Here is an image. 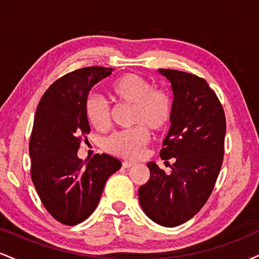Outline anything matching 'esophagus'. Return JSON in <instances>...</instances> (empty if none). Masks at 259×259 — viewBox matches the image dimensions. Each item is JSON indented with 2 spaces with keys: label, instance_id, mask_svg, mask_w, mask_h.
Returning <instances> with one entry per match:
<instances>
[{
  "label": "esophagus",
  "instance_id": "34e87169",
  "mask_svg": "<svg viewBox=\"0 0 259 259\" xmlns=\"http://www.w3.org/2000/svg\"><path fill=\"white\" fill-rule=\"evenodd\" d=\"M136 163L135 162H132V160H124L123 162V167L124 168H130V167H134Z\"/></svg>",
  "mask_w": 259,
  "mask_h": 259
}]
</instances>
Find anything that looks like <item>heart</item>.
<instances>
[{"label": "heart", "instance_id": "b5f03b06", "mask_svg": "<svg viewBox=\"0 0 259 259\" xmlns=\"http://www.w3.org/2000/svg\"><path fill=\"white\" fill-rule=\"evenodd\" d=\"M115 102L133 107L132 124L138 125L125 132L112 134L106 140L108 152L123 158H136L150 140V132H162L173 118V99L162 89H153L151 82L136 74H124L113 80L108 88ZM85 114L95 129L106 130L109 125V108L102 99L89 97Z\"/></svg>", "mask_w": 259, "mask_h": 259}]
</instances>
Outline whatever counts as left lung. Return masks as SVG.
I'll list each match as a JSON object with an SVG mask.
<instances>
[{"mask_svg": "<svg viewBox=\"0 0 259 259\" xmlns=\"http://www.w3.org/2000/svg\"><path fill=\"white\" fill-rule=\"evenodd\" d=\"M170 81L173 118L160 158L174 159L165 174L148 162L150 180L139 189L140 206L148 218L174 228L191 219L213 191L224 156L225 115L204 79L180 70L158 69Z\"/></svg>", "mask_w": 259, "mask_h": 259, "instance_id": "8db88e82", "label": "left lung"}]
</instances>
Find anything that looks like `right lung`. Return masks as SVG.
<instances>
[{"label": "right lung", "mask_w": 259, "mask_h": 259, "mask_svg": "<svg viewBox=\"0 0 259 259\" xmlns=\"http://www.w3.org/2000/svg\"><path fill=\"white\" fill-rule=\"evenodd\" d=\"M112 72L86 67L65 74L47 89L35 113L29 144L31 180L47 212L62 224L88 219L107 179L121 167L119 159L106 153L89 162L78 157L81 139L90 133L85 114L89 92Z\"/></svg>", "instance_id": "1"}]
</instances>
